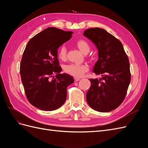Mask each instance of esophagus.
Here are the masks:
<instances>
[{"mask_svg": "<svg viewBox=\"0 0 148 148\" xmlns=\"http://www.w3.org/2000/svg\"><path fill=\"white\" fill-rule=\"evenodd\" d=\"M74 81H75V82H78V81H79V78H74Z\"/></svg>", "mask_w": 148, "mask_h": 148, "instance_id": "obj_1", "label": "esophagus"}]
</instances>
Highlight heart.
I'll use <instances>...</instances> for the list:
<instances>
[{"label": "heart", "instance_id": "obj_1", "mask_svg": "<svg viewBox=\"0 0 148 148\" xmlns=\"http://www.w3.org/2000/svg\"><path fill=\"white\" fill-rule=\"evenodd\" d=\"M76 45L84 54L88 53L90 51V45L89 42L84 39H79L76 42ZM58 57L62 60H65L66 58V49L65 46H60L57 52ZM88 70L86 65L78 64H70L64 66V71L69 74L75 78L81 77Z\"/></svg>", "mask_w": 148, "mask_h": 148}]
</instances>
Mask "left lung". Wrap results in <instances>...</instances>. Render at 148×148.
I'll return each mask as SVG.
<instances>
[{"label": "left lung", "instance_id": "obj_1", "mask_svg": "<svg viewBox=\"0 0 148 148\" xmlns=\"http://www.w3.org/2000/svg\"><path fill=\"white\" fill-rule=\"evenodd\" d=\"M83 35L98 49L99 59L93 71L101 76L90 79L86 100L94 110L108 112L117 108L127 95L131 80L128 57L122 42L104 29L89 28Z\"/></svg>", "mask_w": 148, "mask_h": 148}]
</instances>
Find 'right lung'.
<instances>
[{"mask_svg": "<svg viewBox=\"0 0 148 148\" xmlns=\"http://www.w3.org/2000/svg\"><path fill=\"white\" fill-rule=\"evenodd\" d=\"M72 33L50 27L35 35L26 46L20 63L21 79L28 101L39 109L59 108L66 100L67 87L74 82L72 77L60 73L57 58V49Z\"/></svg>", "mask_w": 148, "mask_h": 148, "instance_id": "add662e5", "label": "right lung"}]
</instances>
